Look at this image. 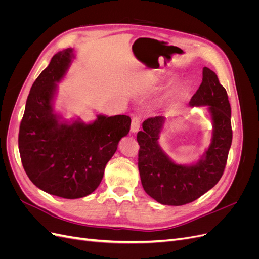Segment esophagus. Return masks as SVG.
I'll return each instance as SVG.
<instances>
[{"label":"esophagus","instance_id":"1","mask_svg":"<svg viewBox=\"0 0 259 259\" xmlns=\"http://www.w3.org/2000/svg\"><path fill=\"white\" fill-rule=\"evenodd\" d=\"M140 128V117L135 116L132 119V123H131V132L132 133H137Z\"/></svg>","mask_w":259,"mask_h":259}]
</instances>
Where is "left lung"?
Listing matches in <instances>:
<instances>
[{
    "mask_svg": "<svg viewBox=\"0 0 259 259\" xmlns=\"http://www.w3.org/2000/svg\"><path fill=\"white\" fill-rule=\"evenodd\" d=\"M189 105L208 106L213 121L211 143L193 165L171 161L159 145L164 116L149 117L137 133L138 168L147 194L164 205H184L199 199L222 178L232 143L228 95L214 71L203 68L202 83Z\"/></svg>",
    "mask_w": 259,
    "mask_h": 259,
    "instance_id": "1",
    "label": "left lung"
}]
</instances>
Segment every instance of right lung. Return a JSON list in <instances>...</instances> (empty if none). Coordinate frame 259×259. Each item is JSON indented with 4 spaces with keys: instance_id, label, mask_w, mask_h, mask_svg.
<instances>
[{
    "instance_id": "1",
    "label": "right lung",
    "mask_w": 259,
    "mask_h": 259,
    "mask_svg": "<svg viewBox=\"0 0 259 259\" xmlns=\"http://www.w3.org/2000/svg\"><path fill=\"white\" fill-rule=\"evenodd\" d=\"M72 49L54 55L34 81L19 127L22 166L37 188L65 199L83 198L96 190L107 163L131 127L127 115H97L93 123L60 121L53 111L57 82L73 58Z\"/></svg>"
}]
</instances>
